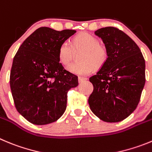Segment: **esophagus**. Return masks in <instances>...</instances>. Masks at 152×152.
<instances>
[{"instance_id":"34e87169","label":"esophagus","mask_w":152,"mask_h":152,"mask_svg":"<svg viewBox=\"0 0 152 152\" xmlns=\"http://www.w3.org/2000/svg\"><path fill=\"white\" fill-rule=\"evenodd\" d=\"M87 77H78V81L80 82V83H82L83 81H84V80H87Z\"/></svg>"}]
</instances>
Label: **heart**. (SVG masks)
<instances>
[{
  "mask_svg": "<svg viewBox=\"0 0 152 152\" xmlns=\"http://www.w3.org/2000/svg\"><path fill=\"white\" fill-rule=\"evenodd\" d=\"M75 50H86L82 57V63H72L69 70L74 74L88 75L95 69V65L102 66L108 58V51L100 45L98 38L88 33H82L73 39V45L68 41L61 44L59 49V62L65 66L70 64L75 55Z\"/></svg>",
  "mask_w": 152,
  "mask_h": 152,
  "instance_id": "heart-1",
  "label": "heart"
}]
</instances>
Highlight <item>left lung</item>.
Listing matches in <instances>:
<instances>
[{"label":"left lung","instance_id":"1","mask_svg":"<svg viewBox=\"0 0 152 152\" xmlns=\"http://www.w3.org/2000/svg\"><path fill=\"white\" fill-rule=\"evenodd\" d=\"M108 51L100 70L90 77L93 91L88 103L93 114L105 122L121 121L140 102L145 83V62L140 47L115 27L98 29Z\"/></svg>","mask_w":152,"mask_h":152}]
</instances>
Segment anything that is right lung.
Instances as JSON below:
<instances>
[{
    "instance_id": "1",
    "label": "right lung",
    "mask_w": 152,
    "mask_h": 152,
    "mask_svg": "<svg viewBox=\"0 0 152 152\" xmlns=\"http://www.w3.org/2000/svg\"><path fill=\"white\" fill-rule=\"evenodd\" d=\"M75 32L39 28L13 58L10 84L15 106L33 124L59 119L66 108L68 91L78 85L77 76L65 70L59 59V46Z\"/></svg>"
}]
</instances>
